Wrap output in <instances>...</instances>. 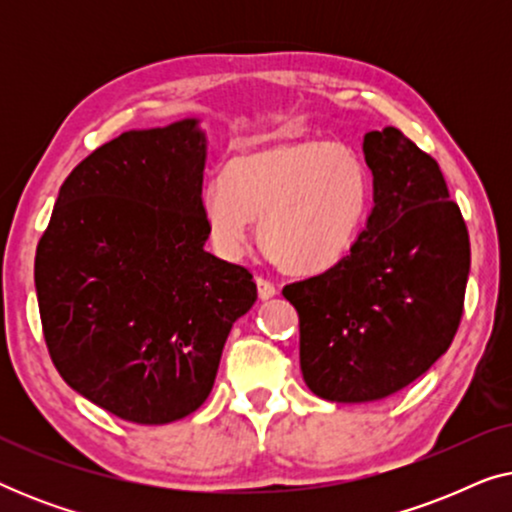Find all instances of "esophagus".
<instances>
[{
  "instance_id": "1",
  "label": "esophagus",
  "mask_w": 512,
  "mask_h": 512,
  "mask_svg": "<svg viewBox=\"0 0 512 512\" xmlns=\"http://www.w3.org/2000/svg\"><path fill=\"white\" fill-rule=\"evenodd\" d=\"M256 286H258V296H261L263 300H268L277 293V286L272 284L270 279H265L261 275H256Z\"/></svg>"
}]
</instances>
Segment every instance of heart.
I'll list each match as a JSON object with an SVG mask.
<instances>
[{
	"label": "heart",
	"instance_id": "b5f03b06",
	"mask_svg": "<svg viewBox=\"0 0 512 512\" xmlns=\"http://www.w3.org/2000/svg\"><path fill=\"white\" fill-rule=\"evenodd\" d=\"M373 174L354 146L279 135L247 146L200 193V212L223 254H237L258 219V240L286 270L338 265L366 226Z\"/></svg>",
	"mask_w": 512,
	"mask_h": 512
}]
</instances>
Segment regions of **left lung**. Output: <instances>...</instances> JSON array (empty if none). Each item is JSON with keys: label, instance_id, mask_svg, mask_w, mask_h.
Returning <instances> with one entry per match:
<instances>
[{"label": "left lung", "instance_id": "obj_1", "mask_svg": "<svg viewBox=\"0 0 512 512\" xmlns=\"http://www.w3.org/2000/svg\"><path fill=\"white\" fill-rule=\"evenodd\" d=\"M375 207L338 265L286 284L300 370L335 403L387 398L424 375L464 314L471 242L436 160L401 130L366 132Z\"/></svg>", "mask_w": 512, "mask_h": 512}]
</instances>
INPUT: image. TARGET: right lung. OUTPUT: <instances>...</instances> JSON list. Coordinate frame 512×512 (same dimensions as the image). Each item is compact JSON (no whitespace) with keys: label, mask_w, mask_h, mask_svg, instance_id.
I'll use <instances>...</instances> for the list:
<instances>
[{"label":"right lung","mask_w":512,"mask_h":512,"mask_svg":"<svg viewBox=\"0 0 512 512\" xmlns=\"http://www.w3.org/2000/svg\"><path fill=\"white\" fill-rule=\"evenodd\" d=\"M198 121L130 130L69 172L34 258L41 328L69 387L135 424L207 401L254 277L205 251Z\"/></svg>","instance_id":"1"}]
</instances>
